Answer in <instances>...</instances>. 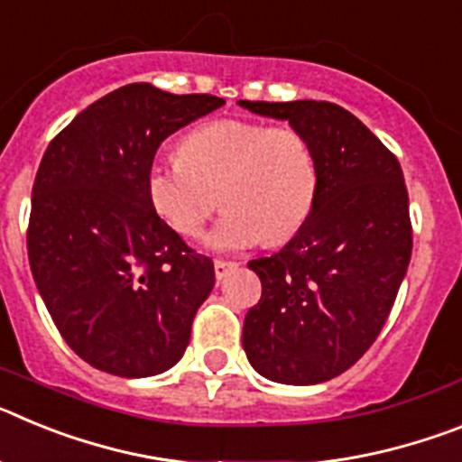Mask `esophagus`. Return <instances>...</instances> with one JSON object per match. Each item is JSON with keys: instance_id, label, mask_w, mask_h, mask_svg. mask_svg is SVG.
<instances>
[{"instance_id": "1", "label": "esophagus", "mask_w": 462, "mask_h": 462, "mask_svg": "<svg viewBox=\"0 0 462 462\" xmlns=\"http://www.w3.org/2000/svg\"><path fill=\"white\" fill-rule=\"evenodd\" d=\"M234 268H238V263H236V261L215 259V277H217V280H222V277H226L228 273L234 271Z\"/></svg>"}]
</instances>
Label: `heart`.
Segmentation results:
<instances>
[{"label": "heart", "instance_id": "heart-1", "mask_svg": "<svg viewBox=\"0 0 462 462\" xmlns=\"http://www.w3.org/2000/svg\"><path fill=\"white\" fill-rule=\"evenodd\" d=\"M175 162L145 173L148 201L175 234L194 238L224 206L208 243L240 250L284 243L303 226L317 196L312 145L293 126H268L222 117L196 126L180 143Z\"/></svg>", "mask_w": 462, "mask_h": 462}]
</instances>
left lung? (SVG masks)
I'll use <instances>...</instances> for the list:
<instances>
[{
    "mask_svg": "<svg viewBox=\"0 0 462 462\" xmlns=\"http://www.w3.org/2000/svg\"><path fill=\"white\" fill-rule=\"evenodd\" d=\"M289 120L312 145L317 196L280 252L250 261L261 298L243 326L245 354L280 383L328 382L377 340L411 256L402 169L368 126L330 101H238Z\"/></svg>",
    "mask_w": 462,
    "mask_h": 462,
    "instance_id": "left-lung-1",
    "label": "left lung"
}]
</instances>
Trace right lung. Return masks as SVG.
I'll return each instance as SVG.
<instances>
[{"instance_id": "right-lung-1", "label": "right lung", "mask_w": 462, "mask_h": 462, "mask_svg": "<svg viewBox=\"0 0 462 462\" xmlns=\"http://www.w3.org/2000/svg\"><path fill=\"white\" fill-rule=\"evenodd\" d=\"M224 104L132 83L73 117L32 187L30 268L57 330L92 368L150 377L180 361L215 266L148 201L164 138Z\"/></svg>"}]
</instances>
